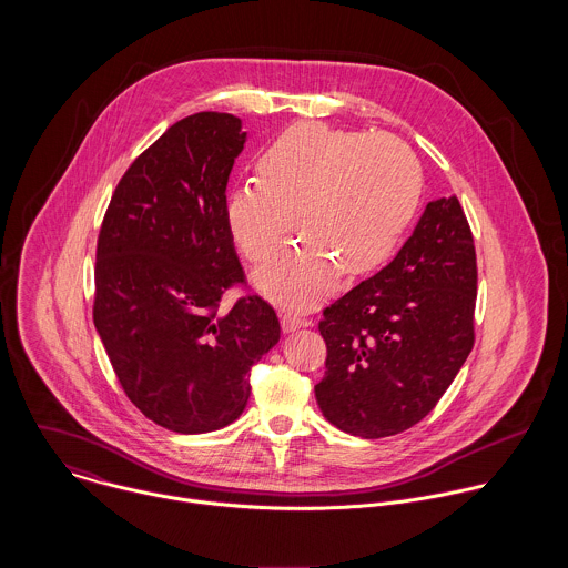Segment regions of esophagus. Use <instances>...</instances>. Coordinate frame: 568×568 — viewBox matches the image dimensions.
I'll return each instance as SVG.
<instances>
[{
    "mask_svg": "<svg viewBox=\"0 0 568 568\" xmlns=\"http://www.w3.org/2000/svg\"><path fill=\"white\" fill-rule=\"evenodd\" d=\"M280 322H282V329H284V332H295V329L311 324V322H306V320H302V317H297V315H293V313H282V315H280Z\"/></svg>",
    "mask_w": 568,
    "mask_h": 568,
    "instance_id": "obj_1",
    "label": "esophagus"
}]
</instances>
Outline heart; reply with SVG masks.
Wrapping results in <instances>:
<instances>
[{"instance_id": "heart-1", "label": "heart", "mask_w": 568, "mask_h": 568, "mask_svg": "<svg viewBox=\"0 0 568 568\" xmlns=\"http://www.w3.org/2000/svg\"><path fill=\"white\" fill-rule=\"evenodd\" d=\"M262 179L225 201L230 232L257 262L280 243L295 212L302 239L282 246L255 273V288L282 306H311L336 288L341 268L361 275L400 241L417 207L422 172L405 142L304 122L260 158Z\"/></svg>"}]
</instances>
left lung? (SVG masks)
Instances as JSON below:
<instances>
[{
  "mask_svg": "<svg viewBox=\"0 0 568 568\" xmlns=\"http://www.w3.org/2000/svg\"><path fill=\"white\" fill-rule=\"evenodd\" d=\"M477 253L457 196L430 201L398 255L324 311L317 405L365 439L426 417L475 343Z\"/></svg>",
  "mask_w": 568,
  "mask_h": 568,
  "instance_id": "obj_1",
  "label": "left lung"
}]
</instances>
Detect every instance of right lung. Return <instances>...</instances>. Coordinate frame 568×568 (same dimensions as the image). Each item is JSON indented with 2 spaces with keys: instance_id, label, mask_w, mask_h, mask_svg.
Here are the masks:
<instances>
[{
  "instance_id": "right-lung-1",
  "label": "right lung",
  "mask_w": 568,
  "mask_h": 568,
  "mask_svg": "<svg viewBox=\"0 0 568 568\" xmlns=\"http://www.w3.org/2000/svg\"><path fill=\"white\" fill-rule=\"evenodd\" d=\"M246 133L203 111L172 124L120 179L95 251L93 324L129 400L168 430H219L241 417L251 367L280 341L257 295L219 315L244 282L225 190Z\"/></svg>"
}]
</instances>
